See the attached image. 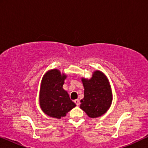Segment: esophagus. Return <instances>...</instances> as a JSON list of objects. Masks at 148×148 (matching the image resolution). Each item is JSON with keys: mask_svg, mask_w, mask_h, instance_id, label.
Here are the masks:
<instances>
[{"mask_svg": "<svg viewBox=\"0 0 148 148\" xmlns=\"http://www.w3.org/2000/svg\"><path fill=\"white\" fill-rule=\"evenodd\" d=\"M74 102L75 103V104L77 105V106H78V105H79V100H74Z\"/></svg>", "mask_w": 148, "mask_h": 148, "instance_id": "1", "label": "esophagus"}]
</instances>
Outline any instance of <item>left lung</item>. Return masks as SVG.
<instances>
[{
	"label": "left lung",
	"instance_id": "1",
	"mask_svg": "<svg viewBox=\"0 0 148 148\" xmlns=\"http://www.w3.org/2000/svg\"><path fill=\"white\" fill-rule=\"evenodd\" d=\"M84 98L80 101V108L90 118L105 114L112 102V92L108 79L104 73L96 70L90 79L82 78Z\"/></svg>",
	"mask_w": 148,
	"mask_h": 148
}]
</instances>
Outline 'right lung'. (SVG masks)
<instances>
[{
  "instance_id": "add662e5",
  "label": "right lung",
  "mask_w": 148,
  "mask_h": 148,
  "mask_svg": "<svg viewBox=\"0 0 148 148\" xmlns=\"http://www.w3.org/2000/svg\"><path fill=\"white\" fill-rule=\"evenodd\" d=\"M66 78V74L54 69L48 71L42 79L39 103L42 110L49 116L61 119L76 106L62 88Z\"/></svg>"
}]
</instances>
